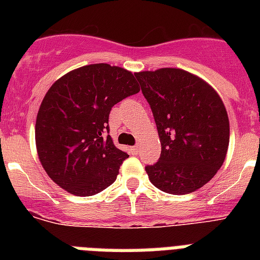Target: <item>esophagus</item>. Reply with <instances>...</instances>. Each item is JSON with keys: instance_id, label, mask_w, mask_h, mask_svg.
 Returning <instances> with one entry per match:
<instances>
[{"instance_id": "1", "label": "esophagus", "mask_w": 260, "mask_h": 260, "mask_svg": "<svg viewBox=\"0 0 260 260\" xmlns=\"http://www.w3.org/2000/svg\"><path fill=\"white\" fill-rule=\"evenodd\" d=\"M139 150H140V147L136 144V146L131 147V152H132V155H138L139 154Z\"/></svg>"}]
</instances>
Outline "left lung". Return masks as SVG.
Masks as SVG:
<instances>
[{
    "mask_svg": "<svg viewBox=\"0 0 260 260\" xmlns=\"http://www.w3.org/2000/svg\"><path fill=\"white\" fill-rule=\"evenodd\" d=\"M154 114L160 158L146 166L165 193L189 194L208 183L224 163L230 120L221 98L206 82L179 69L135 74Z\"/></svg>",
    "mask_w": 260,
    "mask_h": 260,
    "instance_id": "obj_1",
    "label": "left lung"
}]
</instances>
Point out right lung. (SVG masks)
<instances>
[{
  "mask_svg": "<svg viewBox=\"0 0 260 260\" xmlns=\"http://www.w3.org/2000/svg\"><path fill=\"white\" fill-rule=\"evenodd\" d=\"M134 74L97 63L59 78L39 109L35 138L42 166L52 181L74 196H93L116 181L128 154L109 135V113L139 93Z\"/></svg>",
  "mask_w": 260,
  "mask_h": 260,
  "instance_id": "obj_1",
  "label": "right lung"
}]
</instances>
